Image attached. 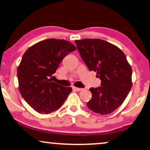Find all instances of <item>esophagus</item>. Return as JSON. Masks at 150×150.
<instances>
[{
	"mask_svg": "<svg viewBox=\"0 0 150 150\" xmlns=\"http://www.w3.org/2000/svg\"><path fill=\"white\" fill-rule=\"evenodd\" d=\"M73 89L78 91V92H81V91L83 90L82 88H79V87H73Z\"/></svg>",
	"mask_w": 150,
	"mask_h": 150,
	"instance_id": "34e87169",
	"label": "esophagus"
}]
</instances>
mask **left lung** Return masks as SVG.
I'll return each instance as SVG.
<instances>
[{"mask_svg": "<svg viewBox=\"0 0 150 150\" xmlns=\"http://www.w3.org/2000/svg\"><path fill=\"white\" fill-rule=\"evenodd\" d=\"M83 61L96 72L101 86L91 87L92 97L87 105L101 115L111 114L121 105L132 86L131 65L118 47L98 38L75 40Z\"/></svg>", "mask_w": 150, "mask_h": 150, "instance_id": "1", "label": "left lung"}]
</instances>
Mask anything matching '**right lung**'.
<instances>
[{"label":"right lung","mask_w":150,"mask_h":150,"mask_svg":"<svg viewBox=\"0 0 150 150\" xmlns=\"http://www.w3.org/2000/svg\"><path fill=\"white\" fill-rule=\"evenodd\" d=\"M76 47L65 40L50 38L31 46L17 69L21 95L35 111L50 114L61 108L71 87L52 82V76L68 54Z\"/></svg>","instance_id":"right-lung-1"}]
</instances>
